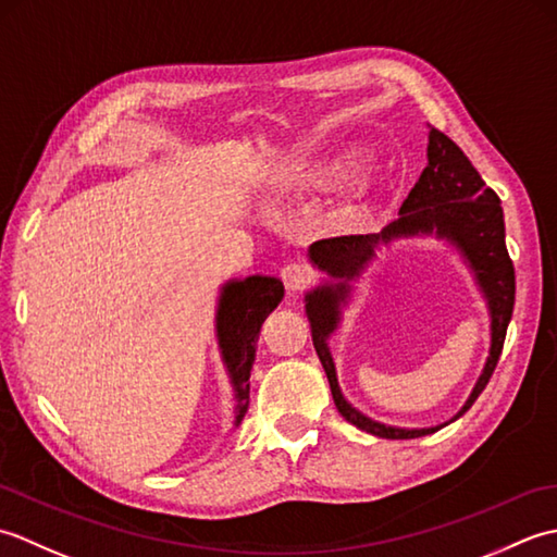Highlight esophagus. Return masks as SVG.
<instances>
[{"mask_svg": "<svg viewBox=\"0 0 557 557\" xmlns=\"http://www.w3.org/2000/svg\"><path fill=\"white\" fill-rule=\"evenodd\" d=\"M280 277L289 292H301L313 280V270L304 263H289L282 268Z\"/></svg>", "mask_w": 557, "mask_h": 557, "instance_id": "1", "label": "esophagus"}]
</instances>
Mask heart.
I'll list each match as a JSON object with an SVG mask.
<instances>
[{
    "label": "heart",
    "mask_w": 557,
    "mask_h": 557,
    "mask_svg": "<svg viewBox=\"0 0 557 557\" xmlns=\"http://www.w3.org/2000/svg\"><path fill=\"white\" fill-rule=\"evenodd\" d=\"M325 176H327V172H318V174H313V180H315V182H323Z\"/></svg>",
    "instance_id": "obj_1"
}]
</instances>
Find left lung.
I'll return each instance as SVG.
<instances>
[{
  "label": "left lung",
  "instance_id": "8db88e82",
  "mask_svg": "<svg viewBox=\"0 0 557 557\" xmlns=\"http://www.w3.org/2000/svg\"><path fill=\"white\" fill-rule=\"evenodd\" d=\"M429 164H425L419 182L413 184L405 203L399 208V218L387 224L381 234H349L333 236L311 244V263L325 270L335 285H321L306 294V315L311 323L313 347L321 359L337 411L357 429L387 437V441H407L435 433L443 425L433 429H397L366 417L357 407L345 399L337 383L335 361L327 347V337L335 333L342 318V306L349 301L351 280H357L369 260L375 256V248L405 236L435 234L437 239H447L457 251L465 256L476 285L483 292L491 313V349L483 373L471 389L465 407L459 409V419L476 397L488 385L491 375L498 366L507 325H510L515 309V265L505 246V220L498 194L486 186L474 164L461 152L453 138H447L437 128L429 134ZM453 419V421H455Z\"/></svg>",
  "mask_w": 557,
  "mask_h": 557
}]
</instances>
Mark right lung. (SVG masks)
<instances>
[{"instance_id": "1", "label": "right lung", "mask_w": 557, "mask_h": 557, "mask_svg": "<svg viewBox=\"0 0 557 557\" xmlns=\"http://www.w3.org/2000/svg\"><path fill=\"white\" fill-rule=\"evenodd\" d=\"M285 297V287L277 277L251 275L244 280H230L222 285L215 330L218 345L222 354V363L230 373V383L236 399L234 425H239L248 409V377L256 359L258 333L265 315L277 309V304Z\"/></svg>"}]
</instances>
